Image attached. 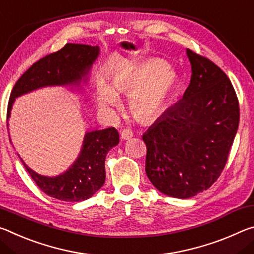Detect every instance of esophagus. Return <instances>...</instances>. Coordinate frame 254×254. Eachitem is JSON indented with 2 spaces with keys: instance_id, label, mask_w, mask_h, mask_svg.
I'll list each match as a JSON object with an SVG mask.
<instances>
[{
  "instance_id": "esophagus-1",
  "label": "esophagus",
  "mask_w": 254,
  "mask_h": 254,
  "mask_svg": "<svg viewBox=\"0 0 254 254\" xmlns=\"http://www.w3.org/2000/svg\"><path fill=\"white\" fill-rule=\"evenodd\" d=\"M120 136H122V139H124V140L130 139L132 137V131L129 129H123L122 131H120Z\"/></svg>"
}]
</instances>
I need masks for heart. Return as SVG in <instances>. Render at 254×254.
<instances>
[{
  "mask_svg": "<svg viewBox=\"0 0 254 254\" xmlns=\"http://www.w3.org/2000/svg\"><path fill=\"white\" fill-rule=\"evenodd\" d=\"M177 83V74L166 62L157 58L115 73L109 85L100 81L97 102L100 110L109 112L117 101L114 91L129 93V106L138 117L151 118L163 110L171 98Z\"/></svg>",
  "mask_w": 254,
  "mask_h": 254,
  "instance_id": "obj_1",
  "label": "heart"
}]
</instances>
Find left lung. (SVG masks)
Wrapping results in <instances>:
<instances>
[{"label":"left lung","instance_id":"obj_1","mask_svg":"<svg viewBox=\"0 0 254 254\" xmlns=\"http://www.w3.org/2000/svg\"><path fill=\"white\" fill-rule=\"evenodd\" d=\"M191 80L184 97L143 135L145 171L166 196L190 198L221 176L240 122L230 78L208 58L190 49Z\"/></svg>","mask_w":254,"mask_h":254}]
</instances>
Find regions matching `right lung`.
I'll list each match as a JSON object with an SVG mask.
<instances>
[{
	"label": "right lung",
	"mask_w": 254,
	"mask_h": 254,
	"mask_svg": "<svg viewBox=\"0 0 254 254\" xmlns=\"http://www.w3.org/2000/svg\"><path fill=\"white\" fill-rule=\"evenodd\" d=\"M99 54V46L66 44L61 51L36 62L13 86L7 105V120L15 99L23 94L47 86H75L82 90V84L89 82L91 67ZM118 143L119 134L114 127L86 131L77 159L56 177L41 176L20 160L43 192L58 200L77 202L92 197L105 184L106 156Z\"/></svg>",
	"instance_id": "right-lung-1"
}]
</instances>
